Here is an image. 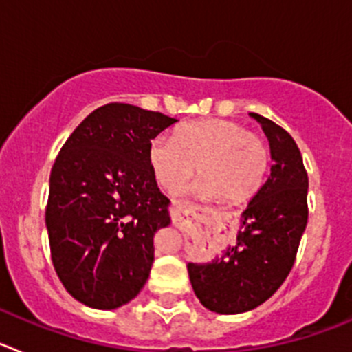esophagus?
<instances>
[{
	"label": "esophagus",
	"mask_w": 352,
	"mask_h": 352,
	"mask_svg": "<svg viewBox=\"0 0 352 352\" xmlns=\"http://www.w3.org/2000/svg\"><path fill=\"white\" fill-rule=\"evenodd\" d=\"M173 204H174V206H173L174 217H179L182 213H185L186 206H188V203H186V201H174Z\"/></svg>",
	"instance_id": "esophagus-1"
}]
</instances>
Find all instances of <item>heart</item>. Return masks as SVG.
I'll return each mask as SVG.
<instances>
[{"label": "heart", "mask_w": 352, "mask_h": 352, "mask_svg": "<svg viewBox=\"0 0 352 352\" xmlns=\"http://www.w3.org/2000/svg\"><path fill=\"white\" fill-rule=\"evenodd\" d=\"M148 157L158 185L166 190H179L197 166L201 176L194 185L195 194L220 195L231 204L254 197L270 166V151L259 135L238 121L219 118L178 126L173 141L155 139Z\"/></svg>", "instance_id": "1"}]
</instances>
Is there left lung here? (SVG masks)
<instances>
[{"instance_id": "left-lung-1", "label": "left lung", "mask_w": 352, "mask_h": 352, "mask_svg": "<svg viewBox=\"0 0 352 352\" xmlns=\"http://www.w3.org/2000/svg\"><path fill=\"white\" fill-rule=\"evenodd\" d=\"M272 149V174L241 214L234 247L210 263H188L195 296L217 314H241L272 298L291 272L309 220V176L294 139L261 114Z\"/></svg>"}]
</instances>
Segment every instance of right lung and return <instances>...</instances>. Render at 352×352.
Returning a JSON list of instances; mask_svg holds the SVG:
<instances>
[{"mask_svg":"<svg viewBox=\"0 0 352 352\" xmlns=\"http://www.w3.org/2000/svg\"><path fill=\"white\" fill-rule=\"evenodd\" d=\"M178 120L130 104L95 109L56 157L45 226L54 270L72 296L113 310L138 296L170 223L149 144Z\"/></svg>","mask_w":352,"mask_h":352,"instance_id":"right-lung-1","label":"right lung"}]
</instances>
